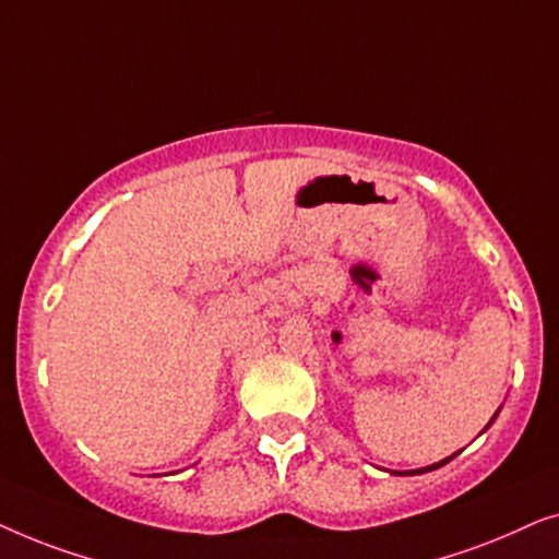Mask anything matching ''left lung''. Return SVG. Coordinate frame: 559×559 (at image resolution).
<instances>
[{
    "label": "left lung",
    "mask_w": 559,
    "mask_h": 559,
    "mask_svg": "<svg viewBox=\"0 0 559 559\" xmlns=\"http://www.w3.org/2000/svg\"><path fill=\"white\" fill-rule=\"evenodd\" d=\"M493 419H496V415H493ZM453 457V455H450ZM450 457H445V461H440V463H435V465H427V468H419V471H409V473H396V476H415V473H427V471H435V468H440V465H445Z\"/></svg>",
    "instance_id": "obj_1"
}]
</instances>
